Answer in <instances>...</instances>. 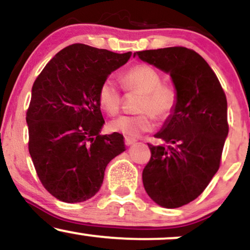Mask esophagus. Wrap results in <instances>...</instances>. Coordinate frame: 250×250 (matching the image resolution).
<instances>
[{"label":"esophagus","instance_id":"obj_1","mask_svg":"<svg viewBox=\"0 0 250 250\" xmlns=\"http://www.w3.org/2000/svg\"><path fill=\"white\" fill-rule=\"evenodd\" d=\"M135 142H136V140H135V138H131V137H128V136H125V146H131V144H134Z\"/></svg>","mask_w":250,"mask_h":250}]
</instances>
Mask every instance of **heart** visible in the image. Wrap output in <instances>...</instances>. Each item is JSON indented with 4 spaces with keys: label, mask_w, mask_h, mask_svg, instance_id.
Masks as SVG:
<instances>
[{
    "label": "heart",
    "mask_w": 250,
    "mask_h": 250,
    "mask_svg": "<svg viewBox=\"0 0 250 250\" xmlns=\"http://www.w3.org/2000/svg\"><path fill=\"white\" fill-rule=\"evenodd\" d=\"M122 83L127 89H136L143 93L140 104L142 113L136 115H122L109 122V129L114 133L125 136H138L154 128V116L159 120L167 119L172 113L177 102L176 92L172 87L163 85L161 74L149 65H137L122 76ZM98 101L101 109L109 115L119 113L122 104L121 91L115 81L108 78L101 83L98 92Z\"/></svg>",
    "instance_id": "1"
}]
</instances>
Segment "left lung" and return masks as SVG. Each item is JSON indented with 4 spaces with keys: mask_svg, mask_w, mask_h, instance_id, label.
<instances>
[{
    "mask_svg": "<svg viewBox=\"0 0 250 250\" xmlns=\"http://www.w3.org/2000/svg\"><path fill=\"white\" fill-rule=\"evenodd\" d=\"M170 74L177 102L148 144L151 158L142 173L146 193L165 208H177L203 193L220 167L228 135L227 100L215 73L193 50H146L134 57Z\"/></svg>",
    "mask_w": 250,
    "mask_h": 250,
    "instance_id": "obj_1",
    "label": "left lung"
}]
</instances>
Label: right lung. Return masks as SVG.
Returning <instances> with one entry per match:
<instances>
[{
    "instance_id": "add662e5",
    "label": "right lung",
    "mask_w": 250,
    "mask_h": 250,
    "mask_svg": "<svg viewBox=\"0 0 250 250\" xmlns=\"http://www.w3.org/2000/svg\"><path fill=\"white\" fill-rule=\"evenodd\" d=\"M130 57L131 52L72 44L34 83L26 112L29 152L42 184L57 199H91L100 190L108 163L125 150L121 134L100 135L104 120L98 92Z\"/></svg>"
}]
</instances>
